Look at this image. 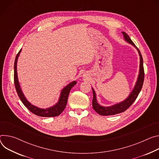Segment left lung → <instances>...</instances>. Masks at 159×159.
<instances>
[{
	"instance_id": "1",
	"label": "left lung",
	"mask_w": 159,
	"mask_h": 159,
	"mask_svg": "<svg viewBox=\"0 0 159 159\" xmlns=\"http://www.w3.org/2000/svg\"><path fill=\"white\" fill-rule=\"evenodd\" d=\"M124 36L125 40L128 42L129 43L133 45L138 50L139 55V75L137 79V81L136 83V84L134 87L133 90L129 94V95L128 97L126 99H125L124 101H122L120 103H118L117 104L113 105L110 107H104L102 106L98 103L97 102V98H96V93L92 89L93 91V100H92V105L93 109L100 115L101 116H111V115H115L119 113H121L122 112H125L126 110H127L131 105L133 104V103L135 101L137 97L138 96V94L139 93L141 90L142 89L143 81H144V68H143V61L142 56L141 54V52L139 50V49L136 47L134 43L133 42V41L131 40L129 37L128 35V34L125 32H122Z\"/></svg>"
}]
</instances>
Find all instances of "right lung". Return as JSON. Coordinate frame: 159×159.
I'll list each match as a JSON object with an SVG mask.
<instances>
[{
	"label": "right lung",
	"instance_id": "add662e5",
	"mask_svg": "<svg viewBox=\"0 0 159 159\" xmlns=\"http://www.w3.org/2000/svg\"><path fill=\"white\" fill-rule=\"evenodd\" d=\"M21 51V49L18 52V54H17L15 61H14V84L16 87V90L20 100L23 102V103L25 105V107L32 113L34 114L40 116V117H56L60 115L62 111L64 110L67 102V98L69 96V93L71 90L72 88L76 84V81H74L71 83L68 84L66 86H65L62 90L61 91V95L59 99L58 102L55 104L54 106L50 107L47 109H40L39 108L34 105L31 104L26 98L25 97L18 81V78H17V61L18 57L20 56V52Z\"/></svg>",
	"mask_w": 159,
	"mask_h": 159
}]
</instances>
